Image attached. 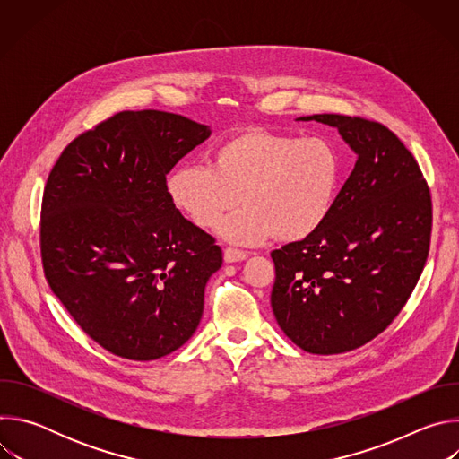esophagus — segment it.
<instances>
[{"instance_id": "obj_1", "label": "esophagus", "mask_w": 459, "mask_h": 459, "mask_svg": "<svg viewBox=\"0 0 459 459\" xmlns=\"http://www.w3.org/2000/svg\"><path fill=\"white\" fill-rule=\"evenodd\" d=\"M223 257H225L227 264H236V261L247 259V252H245V250L232 248V247H227V248L223 250Z\"/></svg>"}]
</instances>
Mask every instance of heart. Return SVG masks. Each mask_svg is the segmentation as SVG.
Instances as JSON below:
<instances>
[{
  "label": "heart",
  "instance_id": "heart-1",
  "mask_svg": "<svg viewBox=\"0 0 459 459\" xmlns=\"http://www.w3.org/2000/svg\"><path fill=\"white\" fill-rule=\"evenodd\" d=\"M342 181V160L325 138H294L250 128L225 140L212 167L178 165L167 178L170 204L202 229L245 205L218 227L223 239L255 245L273 234L294 243L312 236L331 216Z\"/></svg>",
  "mask_w": 459,
  "mask_h": 459
}]
</instances>
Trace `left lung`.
Listing matches in <instances>:
<instances>
[{
	"label": "left lung",
	"mask_w": 459,
	"mask_h": 459,
	"mask_svg": "<svg viewBox=\"0 0 459 459\" xmlns=\"http://www.w3.org/2000/svg\"><path fill=\"white\" fill-rule=\"evenodd\" d=\"M299 119L336 126L358 161L326 221L271 252V305L299 349L342 354L381 334L411 298L429 255L430 190L385 125L342 114Z\"/></svg>",
	"instance_id": "8db88e82"
}]
</instances>
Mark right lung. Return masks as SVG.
I'll list each match as a JSON object with an SVG mask.
<instances>
[{
    "instance_id": "right-lung-1",
    "label": "right lung",
    "mask_w": 459,
    "mask_h": 459,
    "mask_svg": "<svg viewBox=\"0 0 459 459\" xmlns=\"http://www.w3.org/2000/svg\"><path fill=\"white\" fill-rule=\"evenodd\" d=\"M209 136L207 125L179 114L125 110L71 142L48 174L45 278L116 356L158 359L198 329L205 285L223 255L170 204L167 174Z\"/></svg>"
}]
</instances>
